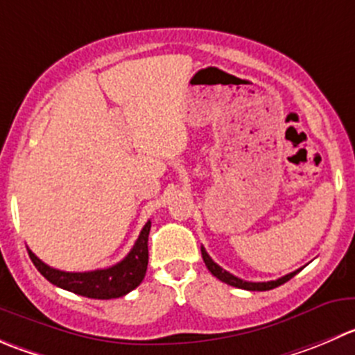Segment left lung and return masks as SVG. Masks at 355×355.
<instances>
[{
    "mask_svg": "<svg viewBox=\"0 0 355 355\" xmlns=\"http://www.w3.org/2000/svg\"><path fill=\"white\" fill-rule=\"evenodd\" d=\"M201 254H202V260H205L206 267H208V270L213 274V276L216 277V279H220V281H222V283H225V284H230V286H234V288H241V290H248V291L274 290V288L281 286V284H284V283H286V281H290L291 277L297 276V274L302 270V269L295 270V272L286 274V276L279 277V279H276V281H267V283H251V281L239 279V277H236V276H234V274H230V272H227V270H223L218 263H215V261L211 260V257H209V254L206 253V250L202 246H201Z\"/></svg>",
    "mask_w": 355,
    "mask_h": 355,
    "instance_id": "1",
    "label": "left lung"
}]
</instances>
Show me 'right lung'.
Returning a JSON list of instances; mask_svg holds the SVG:
<instances>
[{
	"label": "right lung",
	"instance_id": "right-lung-1",
	"mask_svg": "<svg viewBox=\"0 0 355 355\" xmlns=\"http://www.w3.org/2000/svg\"><path fill=\"white\" fill-rule=\"evenodd\" d=\"M149 230L150 220L144 225L132 251L119 263L107 267V269L88 270V272H65V270L53 269L41 261L29 248L27 251L41 276L50 281L51 284L86 298L109 300V298L125 297L126 293L135 290L146 277L147 263H149V248H147Z\"/></svg>",
	"mask_w": 355,
	"mask_h": 355
}]
</instances>
